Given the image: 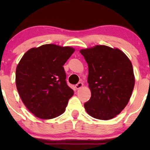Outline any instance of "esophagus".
<instances>
[{
	"instance_id": "esophagus-1",
	"label": "esophagus",
	"mask_w": 150,
	"mask_h": 150,
	"mask_svg": "<svg viewBox=\"0 0 150 150\" xmlns=\"http://www.w3.org/2000/svg\"><path fill=\"white\" fill-rule=\"evenodd\" d=\"M83 83H79L75 85V87L76 89H81V87H83Z\"/></svg>"
}]
</instances>
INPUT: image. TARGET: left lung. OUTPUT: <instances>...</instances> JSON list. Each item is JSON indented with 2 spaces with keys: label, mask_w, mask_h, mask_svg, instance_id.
<instances>
[{
  "label": "left lung",
  "mask_w": 150,
  "mask_h": 150,
  "mask_svg": "<svg viewBox=\"0 0 150 150\" xmlns=\"http://www.w3.org/2000/svg\"><path fill=\"white\" fill-rule=\"evenodd\" d=\"M88 64L87 82L91 96L84 104L92 117L111 120L128 104L135 78L132 63L124 52L104 45L81 49Z\"/></svg>",
  "instance_id": "obj_1"
}]
</instances>
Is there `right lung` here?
I'll return each instance as SVG.
<instances>
[{"instance_id": "obj_1", "label": "right lung", "mask_w": 150, "mask_h": 150, "mask_svg": "<svg viewBox=\"0 0 150 150\" xmlns=\"http://www.w3.org/2000/svg\"><path fill=\"white\" fill-rule=\"evenodd\" d=\"M75 49L44 44L23 55L16 71L17 90L26 108L37 117L50 120L65 112L74 91L65 82L63 65Z\"/></svg>"}]
</instances>
